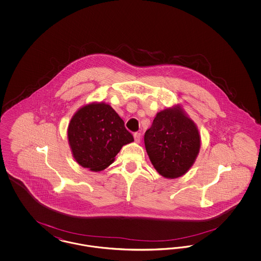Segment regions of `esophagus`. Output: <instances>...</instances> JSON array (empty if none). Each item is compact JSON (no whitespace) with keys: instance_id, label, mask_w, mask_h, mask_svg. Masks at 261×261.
<instances>
[{"instance_id":"esophagus-1","label":"esophagus","mask_w":261,"mask_h":261,"mask_svg":"<svg viewBox=\"0 0 261 261\" xmlns=\"http://www.w3.org/2000/svg\"><path fill=\"white\" fill-rule=\"evenodd\" d=\"M141 133H134V139H135V141H136L137 143H139L140 141H141Z\"/></svg>"}]
</instances>
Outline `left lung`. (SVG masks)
Here are the masks:
<instances>
[{"label":"left lung","mask_w":261,"mask_h":261,"mask_svg":"<svg viewBox=\"0 0 261 261\" xmlns=\"http://www.w3.org/2000/svg\"><path fill=\"white\" fill-rule=\"evenodd\" d=\"M144 140L155 170L170 179L186 173L200 148L197 126L179 107L159 112Z\"/></svg>","instance_id":"obj_1"}]
</instances>
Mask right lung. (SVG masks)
Here are the masks:
<instances>
[{
	"mask_svg": "<svg viewBox=\"0 0 261 261\" xmlns=\"http://www.w3.org/2000/svg\"><path fill=\"white\" fill-rule=\"evenodd\" d=\"M67 136L75 161L92 171L111 165L121 148L134 141L124 121L105 102H92L72 116Z\"/></svg>",
	"mask_w": 261,
	"mask_h": 261,
	"instance_id": "add662e5",
	"label": "right lung"
}]
</instances>
